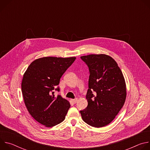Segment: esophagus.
I'll return each instance as SVG.
<instances>
[{"label":"esophagus","instance_id":"esophagus-1","mask_svg":"<svg viewBox=\"0 0 150 150\" xmlns=\"http://www.w3.org/2000/svg\"><path fill=\"white\" fill-rule=\"evenodd\" d=\"M77 101H78V99H77V98H75V99H71V101L72 103H74V104H75V103L77 102Z\"/></svg>","mask_w":150,"mask_h":150}]
</instances>
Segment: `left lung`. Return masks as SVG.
Returning <instances> with one entry per match:
<instances>
[{"mask_svg": "<svg viewBox=\"0 0 150 150\" xmlns=\"http://www.w3.org/2000/svg\"><path fill=\"white\" fill-rule=\"evenodd\" d=\"M90 73L86 95L87 108L80 111L82 120L96 127L110 123L125 102L126 85L117 62L105 54L82 56Z\"/></svg>", "mask_w": 150, "mask_h": 150, "instance_id": "1", "label": "left lung"}]
</instances>
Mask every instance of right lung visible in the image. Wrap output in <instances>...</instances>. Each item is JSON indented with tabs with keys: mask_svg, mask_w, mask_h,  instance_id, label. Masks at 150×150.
Here are the masks:
<instances>
[{
	"mask_svg": "<svg viewBox=\"0 0 150 150\" xmlns=\"http://www.w3.org/2000/svg\"><path fill=\"white\" fill-rule=\"evenodd\" d=\"M76 57H44L35 59L25 72L21 89L26 108L31 116L46 127H52L65 119L70 103L54 90L60 79Z\"/></svg>",
	"mask_w": 150,
	"mask_h": 150,
	"instance_id": "obj_1",
	"label": "right lung"
}]
</instances>
